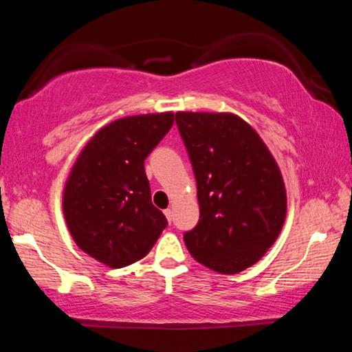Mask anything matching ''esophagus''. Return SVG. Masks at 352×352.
I'll return each instance as SVG.
<instances>
[{
  "mask_svg": "<svg viewBox=\"0 0 352 352\" xmlns=\"http://www.w3.org/2000/svg\"><path fill=\"white\" fill-rule=\"evenodd\" d=\"M164 216H166V219L169 220V223H170L172 222V217H174V212H172V210H169V208H168V210L164 211Z\"/></svg>",
  "mask_w": 352,
  "mask_h": 352,
  "instance_id": "esophagus-1",
  "label": "esophagus"
}]
</instances>
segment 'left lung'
I'll list each match as a JSON object with an SVG mask.
<instances>
[{
    "label": "left lung",
    "instance_id": "obj_1",
    "mask_svg": "<svg viewBox=\"0 0 352 352\" xmlns=\"http://www.w3.org/2000/svg\"><path fill=\"white\" fill-rule=\"evenodd\" d=\"M197 182L200 219L184 243L208 269L234 275L256 264L281 233L287 195L269 147L233 113L178 111Z\"/></svg>",
    "mask_w": 352,
    "mask_h": 352
}]
</instances>
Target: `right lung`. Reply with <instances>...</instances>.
<instances>
[{"instance_id":"right-lung-1","label":"right lung","mask_w":352,"mask_h":352,"mask_svg":"<svg viewBox=\"0 0 352 352\" xmlns=\"http://www.w3.org/2000/svg\"><path fill=\"white\" fill-rule=\"evenodd\" d=\"M174 124V113L116 119L87 142L63 190V214L82 252L121 269L151 252L168 225L155 208L144 170Z\"/></svg>"}]
</instances>
